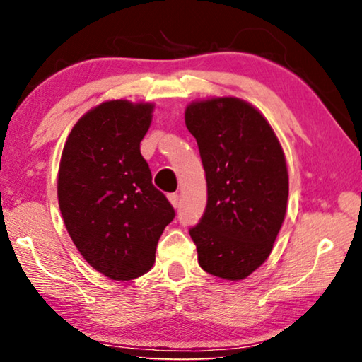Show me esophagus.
Here are the masks:
<instances>
[{
    "label": "esophagus",
    "instance_id": "1",
    "mask_svg": "<svg viewBox=\"0 0 362 362\" xmlns=\"http://www.w3.org/2000/svg\"><path fill=\"white\" fill-rule=\"evenodd\" d=\"M168 198H169V203L173 204V207L179 206V194H177V193H170V194H168Z\"/></svg>",
    "mask_w": 362,
    "mask_h": 362
}]
</instances>
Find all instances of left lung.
Wrapping results in <instances>:
<instances>
[{
  "label": "left lung",
  "instance_id": "left-lung-1",
  "mask_svg": "<svg viewBox=\"0 0 362 362\" xmlns=\"http://www.w3.org/2000/svg\"><path fill=\"white\" fill-rule=\"evenodd\" d=\"M185 124L206 170L207 206L189 228L198 263L214 276L240 281L272 254L286 217L289 175L265 116L238 97L192 102Z\"/></svg>",
  "mask_w": 362,
  "mask_h": 362
}]
</instances>
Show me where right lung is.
<instances>
[{
  "instance_id": "add662e5",
  "label": "right lung",
  "mask_w": 362,
  "mask_h": 362,
  "mask_svg": "<svg viewBox=\"0 0 362 362\" xmlns=\"http://www.w3.org/2000/svg\"><path fill=\"white\" fill-rule=\"evenodd\" d=\"M153 108L102 102L73 126L60 158L57 198L66 231L84 260L115 281L150 272L159 236L175 217L140 155Z\"/></svg>"
}]
</instances>
